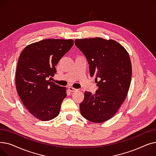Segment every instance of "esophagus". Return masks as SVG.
I'll return each mask as SVG.
<instances>
[{"label":"esophagus","instance_id":"1","mask_svg":"<svg viewBox=\"0 0 156 156\" xmlns=\"http://www.w3.org/2000/svg\"><path fill=\"white\" fill-rule=\"evenodd\" d=\"M68 90H69L70 92H76V91L77 90L76 89L74 88H73V87H69V88H68Z\"/></svg>","mask_w":156,"mask_h":156}]
</instances>
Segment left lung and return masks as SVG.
I'll return each instance as SVG.
<instances>
[{"label":"left lung","mask_w":156,"mask_h":156,"mask_svg":"<svg viewBox=\"0 0 156 156\" xmlns=\"http://www.w3.org/2000/svg\"><path fill=\"white\" fill-rule=\"evenodd\" d=\"M75 44L87 59L90 76L98 87L94 94L85 92L81 114L93 122H104L117 112L128 94L132 74L129 55L112 40L76 39Z\"/></svg>","instance_id":"8db88e82"}]
</instances>
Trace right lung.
Listing matches in <instances>:
<instances>
[{
  "label": "right lung",
  "instance_id": "1",
  "mask_svg": "<svg viewBox=\"0 0 156 156\" xmlns=\"http://www.w3.org/2000/svg\"><path fill=\"white\" fill-rule=\"evenodd\" d=\"M73 44L71 39H45L27 46L20 55L16 90L25 108L38 119L49 121L58 116L66 89L48 78L54 76L55 66Z\"/></svg>",
  "mask_w": 156,
  "mask_h": 156
}]
</instances>
